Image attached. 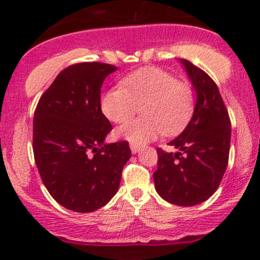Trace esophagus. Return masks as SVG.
I'll return each instance as SVG.
<instances>
[{
  "mask_svg": "<svg viewBox=\"0 0 260 260\" xmlns=\"http://www.w3.org/2000/svg\"><path fill=\"white\" fill-rule=\"evenodd\" d=\"M141 150V147H138V145H135V144H131V152L133 154H137Z\"/></svg>",
  "mask_w": 260,
  "mask_h": 260,
  "instance_id": "esophagus-1",
  "label": "esophagus"
}]
</instances>
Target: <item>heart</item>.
Wrapping results in <instances>:
<instances>
[{"label":"heart","mask_w":260,"mask_h":260,"mask_svg":"<svg viewBox=\"0 0 260 260\" xmlns=\"http://www.w3.org/2000/svg\"><path fill=\"white\" fill-rule=\"evenodd\" d=\"M137 107H141L142 118L121 125L116 137L139 147L161 133L174 135L184 127L192 113V90L159 68H143L125 76L121 86L110 88L101 98L102 112L115 123L129 119Z\"/></svg>","instance_id":"heart-1"}]
</instances>
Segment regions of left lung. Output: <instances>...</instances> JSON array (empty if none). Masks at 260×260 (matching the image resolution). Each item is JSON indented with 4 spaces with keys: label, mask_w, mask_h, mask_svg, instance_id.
<instances>
[{
    "label": "left lung",
    "mask_w": 260,
    "mask_h": 260,
    "mask_svg": "<svg viewBox=\"0 0 260 260\" xmlns=\"http://www.w3.org/2000/svg\"><path fill=\"white\" fill-rule=\"evenodd\" d=\"M195 91L193 113L185 129L170 142L178 152L156 149L153 174L156 192L179 206H193L213 195L227 169L231 122L213 80L190 61L180 59Z\"/></svg>",
    "instance_id": "1"
}]
</instances>
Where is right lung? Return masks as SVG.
Segmentation results:
<instances>
[{
  "label": "right lung",
  "instance_id": "obj_1",
  "mask_svg": "<svg viewBox=\"0 0 260 260\" xmlns=\"http://www.w3.org/2000/svg\"><path fill=\"white\" fill-rule=\"evenodd\" d=\"M116 70L104 62L71 65L34 112L33 152L43 184L58 204L75 212L108 204L132 155L127 142H105L112 125L101 111V87Z\"/></svg>",
  "mask_w": 260,
  "mask_h": 260
}]
</instances>
